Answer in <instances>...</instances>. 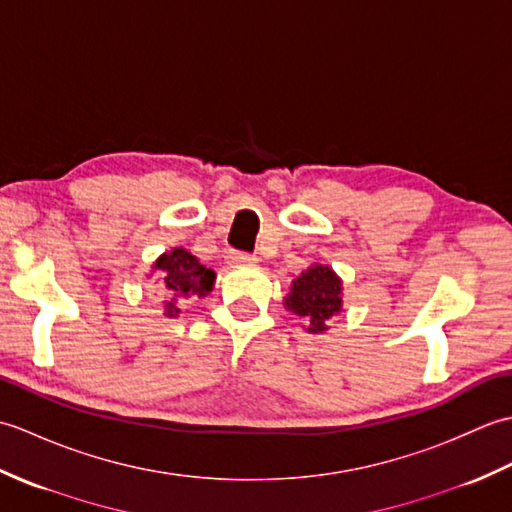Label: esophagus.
<instances>
[{"label":"esophagus","mask_w":512,"mask_h":512,"mask_svg":"<svg viewBox=\"0 0 512 512\" xmlns=\"http://www.w3.org/2000/svg\"><path fill=\"white\" fill-rule=\"evenodd\" d=\"M226 259H228V264H233V266H246V264H255L257 262L255 255L239 253V250H231Z\"/></svg>","instance_id":"esophagus-1"}]
</instances>
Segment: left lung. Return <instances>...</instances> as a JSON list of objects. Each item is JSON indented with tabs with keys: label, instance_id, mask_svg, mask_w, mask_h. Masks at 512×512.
Here are the masks:
<instances>
[{
	"label": "left lung",
	"instance_id": "left-lung-1",
	"mask_svg": "<svg viewBox=\"0 0 512 512\" xmlns=\"http://www.w3.org/2000/svg\"><path fill=\"white\" fill-rule=\"evenodd\" d=\"M343 284L330 266L312 264L292 281L284 306L306 319L308 332L328 330V321L343 310Z\"/></svg>",
	"mask_w": 512,
	"mask_h": 512
}]
</instances>
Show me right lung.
<instances>
[{
	"mask_svg": "<svg viewBox=\"0 0 512 512\" xmlns=\"http://www.w3.org/2000/svg\"><path fill=\"white\" fill-rule=\"evenodd\" d=\"M156 281L165 292V317H176L178 301L189 297H206L213 290L215 273L200 264V259L184 248L162 253L154 262Z\"/></svg>",
	"mask_w": 512,
	"mask_h": 512,
	"instance_id": "1",
	"label": "right lung"
}]
</instances>
